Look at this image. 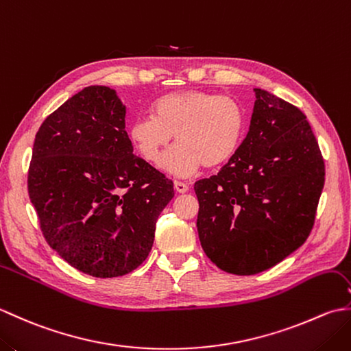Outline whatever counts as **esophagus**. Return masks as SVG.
<instances>
[{"label":"esophagus","instance_id":"34e87169","mask_svg":"<svg viewBox=\"0 0 351 351\" xmlns=\"http://www.w3.org/2000/svg\"><path fill=\"white\" fill-rule=\"evenodd\" d=\"M173 185H175V190L178 193H187L189 189H190L189 184L187 182H182V181H175Z\"/></svg>","mask_w":351,"mask_h":351}]
</instances>
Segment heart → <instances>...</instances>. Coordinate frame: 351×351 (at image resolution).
<instances>
[{"label":"heart","instance_id":"b5f03b06","mask_svg":"<svg viewBox=\"0 0 351 351\" xmlns=\"http://www.w3.org/2000/svg\"><path fill=\"white\" fill-rule=\"evenodd\" d=\"M247 111L234 96L205 90H184L161 96L152 104L151 116H141L128 126V137L138 155L158 164L175 136L162 167L178 176L200 167L220 169L240 151L247 131Z\"/></svg>","mask_w":351,"mask_h":351}]
</instances>
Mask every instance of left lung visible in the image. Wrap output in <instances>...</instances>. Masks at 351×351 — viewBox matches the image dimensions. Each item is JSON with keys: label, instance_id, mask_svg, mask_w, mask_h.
Masks as SVG:
<instances>
[{"label": "left lung", "instance_id": "obj_1", "mask_svg": "<svg viewBox=\"0 0 351 351\" xmlns=\"http://www.w3.org/2000/svg\"><path fill=\"white\" fill-rule=\"evenodd\" d=\"M240 151L195 184L202 249L223 271L268 270L306 241L324 187V160L302 111L255 88Z\"/></svg>", "mask_w": 351, "mask_h": 351}]
</instances>
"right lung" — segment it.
Listing matches in <instances>:
<instances>
[{"mask_svg":"<svg viewBox=\"0 0 351 351\" xmlns=\"http://www.w3.org/2000/svg\"><path fill=\"white\" fill-rule=\"evenodd\" d=\"M125 114L113 88H83L45 119L28 169L45 240L93 278L136 270L175 196L171 180L132 154Z\"/></svg>","mask_w":351,"mask_h":351,"instance_id":"1","label":"right lung"}]
</instances>
